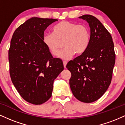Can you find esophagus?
<instances>
[{
    "label": "esophagus",
    "mask_w": 125,
    "mask_h": 125,
    "mask_svg": "<svg viewBox=\"0 0 125 125\" xmlns=\"http://www.w3.org/2000/svg\"><path fill=\"white\" fill-rule=\"evenodd\" d=\"M63 66H64V68H66V64H67V62L66 61H63Z\"/></svg>",
    "instance_id": "34e87169"
}]
</instances>
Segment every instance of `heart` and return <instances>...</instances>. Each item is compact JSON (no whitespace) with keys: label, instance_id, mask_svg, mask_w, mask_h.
<instances>
[{"label":"heart","instance_id":"1","mask_svg":"<svg viewBox=\"0 0 125 125\" xmlns=\"http://www.w3.org/2000/svg\"><path fill=\"white\" fill-rule=\"evenodd\" d=\"M90 40V31L85 25L63 21L53 27L52 33L43 36V42L53 56H58L61 45L60 42L63 41L65 48L59 57L68 59L74 53L77 54L84 53L89 45Z\"/></svg>","mask_w":125,"mask_h":125}]
</instances>
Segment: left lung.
I'll list each match as a JSON object with an SVG mask.
<instances>
[{
  "label": "left lung",
  "mask_w": 125,
  "mask_h": 125,
  "mask_svg": "<svg viewBox=\"0 0 125 125\" xmlns=\"http://www.w3.org/2000/svg\"><path fill=\"white\" fill-rule=\"evenodd\" d=\"M89 23L90 40L86 51L67 63L69 84L74 96L84 103L94 102L106 91L115 63L114 44L110 33L96 18L79 17Z\"/></svg>",
  "instance_id": "left-lung-1"
}]
</instances>
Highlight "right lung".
Wrapping results in <instances>:
<instances>
[{
	"mask_svg": "<svg viewBox=\"0 0 125 125\" xmlns=\"http://www.w3.org/2000/svg\"><path fill=\"white\" fill-rule=\"evenodd\" d=\"M58 21L31 18L15 30L9 50L13 84L26 101L41 104L50 99L54 79L64 69L61 59L53 58L43 42L44 31Z\"/></svg>",
	"mask_w": 125,
	"mask_h": 125,
	"instance_id": "1",
	"label": "right lung"
}]
</instances>
